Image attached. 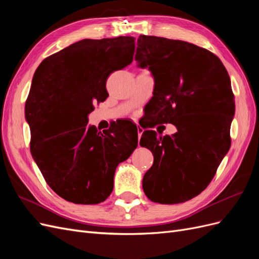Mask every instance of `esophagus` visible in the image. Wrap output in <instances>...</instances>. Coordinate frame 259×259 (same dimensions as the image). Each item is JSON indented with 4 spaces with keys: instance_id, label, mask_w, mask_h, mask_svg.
I'll return each instance as SVG.
<instances>
[{
    "instance_id": "34e87169",
    "label": "esophagus",
    "mask_w": 259,
    "mask_h": 259,
    "mask_svg": "<svg viewBox=\"0 0 259 259\" xmlns=\"http://www.w3.org/2000/svg\"><path fill=\"white\" fill-rule=\"evenodd\" d=\"M137 133H138V138L140 139V137H142L143 133H144V128L142 126H138V125H137Z\"/></svg>"
}]
</instances>
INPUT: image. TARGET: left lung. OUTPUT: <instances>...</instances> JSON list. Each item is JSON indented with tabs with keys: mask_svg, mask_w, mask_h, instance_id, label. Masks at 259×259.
<instances>
[{
	"mask_svg": "<svg viewBox=\"0 0 259 259\" xmlns=\"http://www.w3.org/2000/svg\"><path fill=\"white\" fill-rule=\"evenodd\" d=\"M135 59L154 77L148 113L152 123H171L177 132L143 133L140 146L153 154L143 189L149 200L176 204L197 197L214 178L231 145L236 110L228 72L215 54L192 43L140 35Z\"/></svg>",
	"mask_w": 259,
	"mask_h": 259,
	"instance_id": "obj_1",
	"label": "left lung"
}]
</instances>
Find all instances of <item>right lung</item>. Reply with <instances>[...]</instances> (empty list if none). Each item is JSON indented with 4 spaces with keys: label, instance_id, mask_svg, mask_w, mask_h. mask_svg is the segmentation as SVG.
I'll return each mask as SVG.
<instances>
[{
    "label": "right lung",
    "instance_id": "right-lung-1",
    "mask_svg": "<svg viewBox=\"0 0 259 259\" xmlns=\"http://www.w3.org/2000/svg\"><path fill=\"white\" fill-rule=\"evenodd\" d=\"M135 37L85 40L45 58L37 67L25 113L30 151L45 182L74 204H98L113 190L119 163L138 143L137 127L116 121L98 132L88 115L109 96L108 76L132 64Z\"/></svg>",
    "mask_w": 259,
    "mask_h": 259
}]
</instances>
